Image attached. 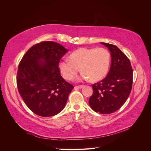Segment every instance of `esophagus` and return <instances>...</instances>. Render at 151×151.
<instances>
[{"instance_id":"34e87169","label":"esophagus","mask_w":151,"mask_h":151,"mask_svg":"<svg viewBox=\"0 0 151 151\" xmlns=\"http://www.w3.org/2000/svg\"><path fill=\"white\" fill-rule=\"evenodd\" d=\"M84 87V85H80V86H76L74 87L75 89H81Z\"/></svg>"}]
</instances>
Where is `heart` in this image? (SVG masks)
<instances>
[{"label": "heart", "mask_w": 151, "mask_h": 151, "mask_svg": "<svg viewBox=\"0 0 151 151\" xmlns=\"http://www.w3.org/2000/svg\"><path fill=\"white\" fill-rule=\"evenodd\" d=\"M110 53L104 48H82L70 55L59 63V69L63 78L73 80L80 68L83 74L81 79L92 81L101 80L106 76L110 65Z\"/></svg>", "instance_id": "heart-1"}]
</instances>
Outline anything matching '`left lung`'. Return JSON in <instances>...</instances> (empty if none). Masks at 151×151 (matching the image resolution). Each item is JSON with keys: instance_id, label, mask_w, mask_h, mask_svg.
<instances>
[{"instance_id": "8db88e82", "label": "left lung", "mask_w": 151, "mask_h": 151, "mask_svg": "<svg viewBox=\"0 0 151 151\" xmlns=\"http://www.w3.org/2000/svg\"><path fill=\"white\" fill-rule=\"evenodd\" d=\"M101 43L111 52V67L104 79L92 85L93 94L89 103L96 112L110 114L119 109L129 98L132 88L133 70L129 58L116 46Z\"/></svg>"}]
</instances>
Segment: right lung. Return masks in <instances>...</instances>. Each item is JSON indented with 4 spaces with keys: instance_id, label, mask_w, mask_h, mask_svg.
I'll return each mask as SVG.
<instances>
[{
    "instance_id": "right-lung-1",
    "label": "right lung",
    "mask_w": 151,
    "mask_h": 151,
    "mask_svg": "<svg viewBox=\"0 0 151 151\" xmlns=\"http://www.w3.org/2000/svg\"><path fill=\"white\" fill-rule=\"evenodd\" d=\"M67 52L57 43L42 42L31 47L19 62L18 91L26 106L37 115L52 116L65 106L74 86L62 78L58 65Z\"/></svg>"
}]
</instances>
